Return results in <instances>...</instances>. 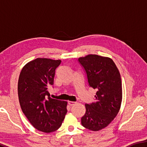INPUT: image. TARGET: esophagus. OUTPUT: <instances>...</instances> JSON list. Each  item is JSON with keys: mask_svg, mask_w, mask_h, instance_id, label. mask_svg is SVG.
<instances>
[{"mask_svg": "<svg viewBox=\"0 0 147 147\" xmlns=\"http://www.w3.org/2000/svg\"><path fill=\"white\" fill-rule=\"evenodd\" d=\"M76 102H73V101H68V104H69V106H74V105H75L76 104Z\"/></svg>", "mask_w": 147, "mask_h": 147, "instance_id": "34e87169", "label": "esophagus"}]
</instances>
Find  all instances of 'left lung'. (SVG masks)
<instances>
[{"instance_id": "obj_1", "label": "left lung", "mask_w": 147, "mask_h": 147, "mask_svg": "<svg viewBox=\"0 0 147 147\" xmlns=\"http://www.w3.org/2000/svg\"><path fill=\"white\" fill-rule=\"evenodd\" d=\"M85 71L88 85L96 90L95 102L86 104L81 119L84 127L98 131L106 127L117 115L122 102L120 73L111 58L89 54L78 58Z\"/></svg>"}]
</instances>
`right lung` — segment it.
Here are the masks:
<instances>
[{
	"label": "right lung",
	"mask_w": 147,
	"mask_h": 147,
	"mask_svg": "<svg viewBox=\"0 0 147 147\" xmlns=\"http://www.w3.org/2000/svg\"><path fill=\"white\" fill-rule=\"evenodd\" d=\"M61 63L59 59L37 58L24 65L19 78L22 111L35 128L45 133L58 130L67 111V102L51 98L48 91Z\"/></svg>",
	"instance_id": "add662e5"
}]
</instances>
